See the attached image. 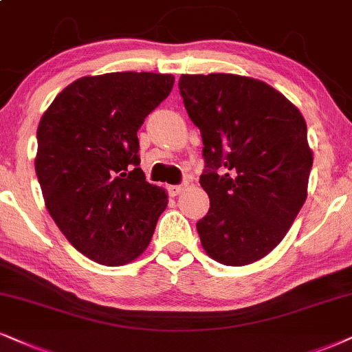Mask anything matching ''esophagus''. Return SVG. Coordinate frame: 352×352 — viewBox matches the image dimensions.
Here are the masks:
<instances>
[{
  "mask_svg": "<svg viewBox=\"0 0 352 352\" xmlns=\"http://www.w3.org/2000/svg\"><path fill=\"white\" fill-rule=\"evenodd\" d=\"M184 190V186L183 184H179V186H169L168 188V192H169V196H177V194H181Z\"/></svg>",
  "mask_w": 352,
  "mask_h": 352,
  "instance_id": "1",
  "label": "esophagus"
}]
</instances>
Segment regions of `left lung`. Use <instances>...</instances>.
I'll return each instance as SVG.
<instances>
[{"label": "left lung", "instance_id": "8db88e82", "mask_svg": "<svg viewBox=\"0 0 352 352\" xmlns=\"http://www.w3.org/2000/svg\"><path fill=\"white\" fill-rule=\"evenodd\" d=\"M179 93L201 130L199 183L210 209L197 222L206 253L246 266L271 253L307 199L314 155L300 111L254 78L181 75Z\"/></svg>", "mask_w": 352, "mask_h": 352}]
</instances>
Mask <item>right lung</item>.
I'll return each mask as SVG.
<instances>
[{
	"label": "right lung",
	"instance_id": "add662e5",
	"mask_svg": "<svg viewBox=\"0 0 352 352\" xmlns=\"http://www.w3.org/2000/svg\"><path fill=\"white\" fill-rule=\"evenodd\" d=\"M173 75L106 73L68 85L37 129L36 173L45 207L75 248L104 266L138 258L168 206L145 181L138 137L168 98Z\"/></svg>",
	"mask_w": 352,
	"mask_h": 352
}]
</instances>
